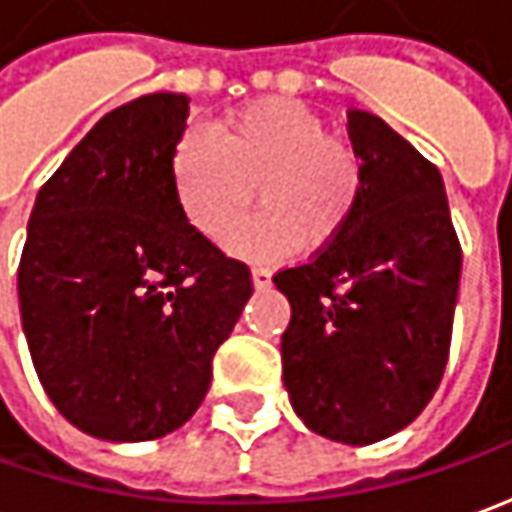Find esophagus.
Listing matches in <instances>:
<instances>
[{"instance_id": "34e87169", "label": "esophagus", "mask_w": 512, "mask_h": 512, "mask_svg": "<svg viewBox=\"0 0 512 512\" xmlns=\"http://www.w3.org/2000/svg\"><path fill=\"white\" fill-rule=\"evenodd\" d=\"M252 283H255L257 291L272 289V269H263V266L252 269Z\"/></svg>"}]
</instances>
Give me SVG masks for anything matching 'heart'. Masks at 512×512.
<instances>
[{
	"mask_svg": "<svg viewBox=\"0 0 512 512\" xmlns=\"http://www.w3.org/2000/svg\"><path fill=\"white\" fill-rule=\"evenodd\" d=\"M215 147L189 135L172 155V184L186 223L223 246L254 202L267 209L229 243L238 257L283 260L303 238L334 240L360 198L357 155L326 135V124L289 98H260L223 115Z\"/></svg>",
	"mask_w": 512,
	"mask_h": 512,
	"instance_id": "1",
	"label": "heart"
}]
</instances>
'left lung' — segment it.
I'll return each mask as SVG.
<instances>
[{
  "mask_svg": "<svg viewBox=\"0 0 512 512\" xmlns=\"http://www.w3.org/2000/svg\"><path fill=\"white\" fill-rule=\"evenodd\" d=\"M362 161L351 221L274 274L291 323L283 385L309 431L371 445L411 425L448 365L462 249L439 169L379 115L348 113Z\"/></svg>",
  "mask_w": 512,
  "mask_h": 512,
  "instance_id": "1",
  "label": "left lung"
}]
</instances>
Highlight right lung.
<instances>
[{
	"mask_svg": "<svg viewBox=\"0 0 512 512\" xmlns=\"http://www.w3.org/2000/svg\"><path fill=\"white\" fill-rule=\"evenodd\" d=\"M186 118L184 93L98 118L27 223L19 311L33 368L59 414L107 442L181 428L252 297L249 269L201 238L175 198Z\"/></svg>",
	"mask_w": 512,
	"mask_h": 512,
	"instance_id": "obj_1",
	"label": "right lung"
}]
</instances>
